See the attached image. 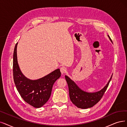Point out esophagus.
Returning a JSON list of instances; mask_svg holds the SVG:
<instances>
[{
    "label": "esophagus",
    "instance_id": "1",
    "mask_svg": "<svg viewBox=\"0 0 127 127\" xmlns=\"http://www.w3.org/2000/svg\"><path fill=\"white\" fill-rule=\"evenodd\" d=\"M66 71H67V69L65 67H63L60 68V72H61V73H62V74H64V73H65V72H66Z\"/></svg>",
    "mask_w": 127,
    "mask_h": 127
}]
</instances>
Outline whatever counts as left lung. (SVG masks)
Segmentation results:
<instances>
[{"instance_id": "1", "label": "left lung", "mask_w": 127, "mask_h": 127, "mask_svg": "<svg viewBox=\"0 0 127 127\" xmlns=\"http://www.w3.org/2000/svg\"><path fill=\"white\" fill-rule=\"evenodd\" d=\"M108 37L110 41L113 43L108 35ZM112 76L113 74L111 75V77L108 83L102 89L97 92L89 93L81 90L73 80L67 75H65V78L69 88L70 100L74 105L79 108L87 109L93 107V106L97 104L103 97L106 90H107Z\"/></svg>"}]
</instances>
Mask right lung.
<instances>
[{
  "instance_id": "1",
  "label": "right lung",
  "mask_w": 127,
  "mask_h": 127,
  "mask_svg": "<svg viewBox=\"0 0 127 127\" xmlns=\"http://www.w3.org/2000/svg\"><path fill=\"white\" fill-rule=\"evenodd\" d=\"M15 46L13 56V74L14 82L20 95L25 102L35 108H40L48 100L54 83L61 76L57 69L44 77L31 80L25 77L18 63L17 48Z\"/></svg>"
}]
</instances>
